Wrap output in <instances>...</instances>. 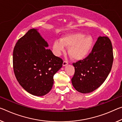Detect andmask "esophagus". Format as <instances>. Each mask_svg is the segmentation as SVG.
Wrapping results in <instances>:
<instances>
[{
	"label": "esophagus",
	"instance_id": "obj_1",
	"mask_svg": "<svg viewBox=\"0 0 122 122\" xmlns=\"http://www.w3.org/2000/svg\"><path fill=\"white\" fill-rule=\"evenodd\" d=\"M68 64V61H66V60L63 61V66H66V65H67Z\"/></svg>",
	"mask_w": 122,
	"mask_h": 122
}]
</instances>
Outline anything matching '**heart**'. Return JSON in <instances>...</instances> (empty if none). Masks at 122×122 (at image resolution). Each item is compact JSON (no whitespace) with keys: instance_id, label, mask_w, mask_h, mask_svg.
Here are the masks:
<instances>
[{"instance_id":"heart-1","label":"heart","mask_w":122,"mask_h":122,"mask_svg":"<svg viewBox=\"0 0 122 122\" xmlns=\"http://www.w3.org/2000/svg\"><path fill=\"white\" fill-rule=\"evenodd\" d=\"M93 41L90 36L76 33L65 36L54 42L53 48L57 55L65 51V47L69 48V54L72 58L80 60L86 57L91 49Z\"/></svg>"}]
</instances>
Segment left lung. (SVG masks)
<instances>
[{"label": "left lung", "mask_w": 122, "mask_h": 122, "mask_svg": "<svg viewBox=\"0 0 122 122\" xmlns=\"http://www.w3.org/2000/svg\"><path fill=\"white\" fill-rule=\"evenodd\" d=\"M113 61L111 41L106 36L99 37L87 56L73 63L75 68L71 79L73 87L82 93H88L96 90L107 78Z\"/></svg>", "instance_id": "8db88e82"}]
</instances>
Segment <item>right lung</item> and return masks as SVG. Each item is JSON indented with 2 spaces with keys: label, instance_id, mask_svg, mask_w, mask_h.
I'll use <instances>...</instances> for the list:
<instances>
[{
  "label": "right lung",
  "instance_id": "add662e5",
  "mask_svg": "<svg viewBox=\"0 0 122 122\" xmlns=\"http://www.w3.org/2000/svg\"><path fill=\"white\" fill-rule=\"evenodd\" d=\"M37 29H32L18 40L13 52V68L20 86L32 95L43 96L51 90L54 74L63 60L56 56Z\"/></svg>",
  "mask_w": 122,
  "mask_h": 122
}]
</instances>
